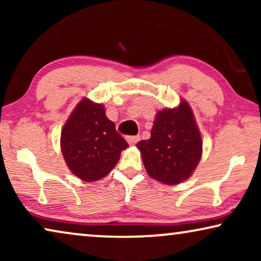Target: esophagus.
<instances>
[{"mask_svg":"<svg viewBox=\"0 0 261 261\" xmlns=\"http://www.w3.org/2000/svg\"><path fill=\"white\" fill-rule=\"evenodd\" d=\"M139 140H140V137H139V135H134V137H128L127 138V141H128V144H129V145L138 144Z\"/></svg>","mask_w":261,"mask_h":261,"instance_id":"esophagus-1","label":"esophagus"}]
</instances>
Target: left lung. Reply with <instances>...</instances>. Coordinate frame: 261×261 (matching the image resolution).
<instances>
[{"label": "left lung", "mask_w": 261, "mask_h": 261, "mask_svg": "<svg viewBox=\"0 0 261 261\" xmlns=\"http://www.w3.org/2000/svg\"><path fill=\"white\" fill-rule=\"evenodd\" d=\"M145 169L152 178L176 185L188 179L202 156V138L187 101L156 113L151 138L138 142Z\"/></svg>", "instance_id": "1"}]
</instances>
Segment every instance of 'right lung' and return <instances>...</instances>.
Listing matches in <instances>:
<instances>
[{"mask_svg":"<svg viewBox=\"0 0 261 261\" xmlns=\"http://www.w3.org/2000/svg\"><path fill=\"white\" fill-rule=\"evenodd\" d=\"M60 147L74 176L95 181L115 167L128 144L106 116L105 106L83 98L64 124Z\"/></svg>","mask_w":261,"mask_h":261,"instance_id":"right-lung-1","label":"right lung"}]
</instances>
